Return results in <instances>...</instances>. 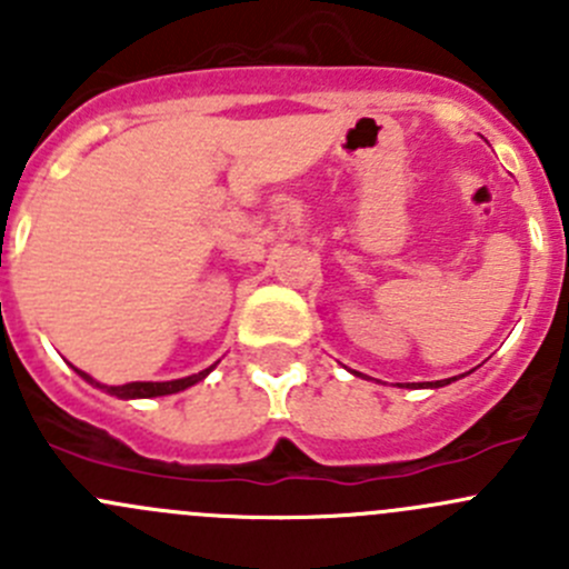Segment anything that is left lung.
<instances>
[{
  "instance_id": "obj_1",
  "label": "left lung",
  "mask_w": 569,
  "mask_h": 569,
  "mask_svg": "<svg viewBox=\"0 0 569 569\" xmlns=\"http://www.w3.org/2000/svg\"><path fill=\"white\" fill-rule=\"evenodd\" d=\"M418 386H421V382H418ZM429 388H440V386H449V380H438V382H427Z\"/></svg>"
}]
</instances>
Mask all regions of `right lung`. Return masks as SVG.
<instances>
[{"label": "right lung", "instance_id": "add662e5", "mask_svg": "<svg viewBox=\"0 0 569 569\" xmlns=\"http://www.w3.org/2000/svg\"><path fill=\"white\" fill-rule=\"evenodd\" d=\"M211 369H214V366H211ZM211 369L198 371V375L183 377V380H173V382H129V386H99V382H96L93 377L84 375V371H79V375H82L88 382H93V386L104 388L107 393L120 396V399H151V396H164V393L183 391V388H189V386H194V382L203 380V377L209 375Z\"/></svg>", "mask_w": 569, "mask_h": 569}]
</instances>
